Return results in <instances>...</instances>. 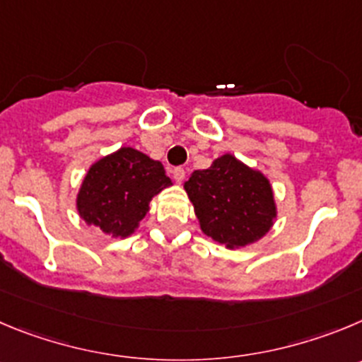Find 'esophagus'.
<instances>
[{"instance_id":"obj_1","label":"esophagus","mask_w":362,"mask_h":362,"mask_svg":"<svg viewBox=\"0 0 362 362\" xmlns=\"http://www.w3.org/2000/svg\"><path fill=\"white\" fill-rule=\"evenodd\" d=\"M171 175H173V180L177 182V184H182L185 178V171L184 168H175L173 171H171Z\"/></svg>"}]
</instances>
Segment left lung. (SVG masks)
<instances>
[{
  "label": "left lung",
  "mask_w": 362,
  "mask_h": 362,
  "mask_svg": "<svg viewBox=\"0 0 362 362\" xmlns=\"http://www.w3.org/2000/svg\"><path fill=\"white\" fill-rule=\"evenodd\" d=\"M184 189L200 228L225 248H243L264 238L276 221L272 182L232 153L192 171Z\"/></svg>",
  "instance_id": "8db88e82"
}]
</instances>
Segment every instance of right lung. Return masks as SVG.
<instances>
[{"mask_svg":"<svg viewBox=\"0 0 362 362\" xmlns=\"http://www.w3.org/2000/svg\"><path fill=\"white\" fill-rule=\"evenodd\" d=\"M170 185L160 162L121 146L90 164L76 192V211L89 227L124 239L139 228L151 198Z\"/></svg>","mask_w":362,"mask_h":362,"instance_id":"right-lung-1","label":"right lung"}]
</instances>
